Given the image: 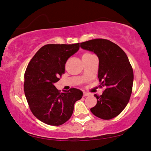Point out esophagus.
Returning <instances> with one entry per match:
<instances>
[{
    "mask_svg": "<svg viewBox=\"0 0 151 151\" xmlns=\"http://www.w3.org/2000/svg\"><path fill=\"white\" fill-rule=\"evenodd\" d=\"M90 94L88 92H84L83 93V96H90Z\"/></svg>",
    "mask_w": 151,
    "mask_h": 151,
    "instance_id": "obj_1",
    "label": "esophagus"
}]
</instances>
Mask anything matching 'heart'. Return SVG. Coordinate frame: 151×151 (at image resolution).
<instances>
[{
	"instance_id": "1",
	"label": "heart",
	"mask_w": 151,
	"mask_h": 151,
	"mask_svg": "<svg viewBox=\"0 0 151 151\" xmlns=\"http://www.w3.org/2000/svg\"><path fill=\"white\" fill-rule=\"evenodd\" d=\"M91 55H92L91 53H84L83 55V57H82V58H83V57H89V56H91Z\"/></svg>"
}]
</instances>
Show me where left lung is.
<instances>
[{
	"label": "left lung",
	"mask_w": 151,
	"mask_h": 151,
	"mask_svg": "<svg viewBox=\"0 0 151 151\" xmlns=\"http://www.w3.org/2000/svg\"><path fill=\"white\" fill-rule=\"evenodd\" d=\"M81 47L94 53L99 59L100 87L105 90L101 96L94 94L97 104L90 109L102 119H111L121 113L130 99L133 70L122 49L105 39H94L81 43Z\"/></svg>",
	"instance_id": "left-lung-1"
}]
</instances>
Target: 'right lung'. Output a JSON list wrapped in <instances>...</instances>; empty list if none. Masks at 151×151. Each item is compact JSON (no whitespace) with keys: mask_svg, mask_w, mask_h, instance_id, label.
I'll list each match as a JSON object with an SVG mask.
<instances>
[{"mask_svg":"<svg viewBox=\"0 0 151 151\" xmlns=\"http://www.w3.org/2000/svg\"><path fill=\"white\" fill-rule=\"evenodd\" d=\"M80 43L47 44L41 47L24 74V90L32 114L49 125L63 124L72 116L74 104L83 93L73 88L60 92L54 86L65 73V63L78 51Z\"/></svg>","mask_w":151,"mask_h":151,"instance_id":"right-lung-1","label":"right lung"}]
</instances>
